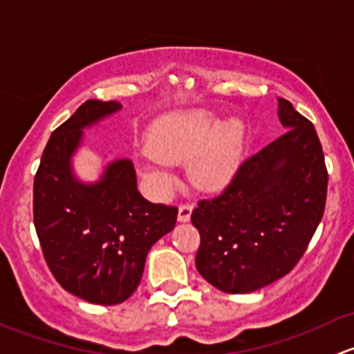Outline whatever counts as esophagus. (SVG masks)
I'll return each instance as SVG.
<instances>
[{
	"mask_svg": "<svg viewBox=\"0 0 354 354\" xmlns=\"http://www.w3.org/2000/svg\"><path fill=\"white\" fill-rule=\"evenodd\" d=\"M192 210H194V205H188V203L180 205V209H178V221L180 223H188L192 217Z\"/></svg>",
	"mask_w": 354,
	"mask_h": 354,
	"instance_id": "1",
	"label": "esophagus"
}]
</instances>
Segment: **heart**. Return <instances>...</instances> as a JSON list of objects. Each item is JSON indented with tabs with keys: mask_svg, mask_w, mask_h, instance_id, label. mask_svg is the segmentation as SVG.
I'll list each match as a JSON object with an SVG mask.
<instances>
[{
	"mask_svg": "<svg viewBox=\"0 0 354 354\" xmlns=\"http://www.w3.org/2000/svg\"><path fill=\"white\" fill-rule=\"evenodd\" d=\"M245 145L240 120L219 123L202 109L173 111L159 116L145 135L147 154L137 159L140 176L160 194L176 185L171 166L187 164V176L195 188L216 192L233 180Z\"/></svg>",
	"mask_w": 354,
	"mask_h": 354,
	"instance_id": "heart-1",
	"label": "heart"
}]
</instances>
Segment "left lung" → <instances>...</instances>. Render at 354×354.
<instances>
[{"label": "left lung", "mask_w": 354, "mask_h": 354, "mask_svg": "<svg viewBox=\"0 0 354 354\" xmlns=\"http://www.w3.org/2000/svg\"><path fill=\"white\" fill-rule=\"evenodd\" d=\"M286 133L246 159L219 197L200 200L195 266L214 288L257 291L298 263L326 209L327 169L313 124L277 99Z\"/></svg>", "instance_id": "obj_1"}]
</instances>
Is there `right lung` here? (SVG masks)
I'll return each mask as SVG.
<instances>
[{
	"instance_id": "right-lung-1",
	"label": "right lung",
	"mask_w": 354,
	"mask_h": 354,
	"mask_svg": "<svg viewBox=\"0 0 354 354\" xmlns=\"http://www.w3.org/2000/svg\"><path fill=\"white\" fill-rule=\"evenodd\" d=\"M121 108L116 101L84 102L53 131L34 180V224L46 262L68 292L95 305H118L133 295L149 250L178 216L176 207L142 197L127 157L106 164L94 183L75 174L85 128Z\"/></svg>"
}]
</instances>
